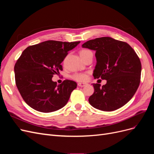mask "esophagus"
<instances>
[{
	"label": "esophagus",
	"instance_id": "obj_1",
	"mask_svg": "<svg viewBox=\"0 0 154 154\" xmlns=\"http://www.w3.org/2000/svg\"><path fill=\"white\" fill-rule=\"evenodd\" d=\"M87 85V83H78V85L79 86V87H84V86H85V85Z\"/></svg>",
	"mask_w": 154,
	"mask_h": 154
}]
</instances>
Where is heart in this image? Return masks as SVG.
Instances as JSON below:
<instances>
[{
  "mask_svg": "<svg viewBox=\"0 0 154 154\" xmlns=\"http://www.w3.org/2000/svg\"><path fill=\"white\" fill-rule=\"evenodd\" d=\"M92 53L90 50L87 49H83L80 51V55L81 57H84L88 53ZM72 78L74 80L78 82H85L88 79V74L85 72H80V73H75L72 75Z\"/></svg>",
  "mask_w": 154,
  "mask_h": 154,
  "instance_id": "1",
  "label": "heart"
}]
</instances>
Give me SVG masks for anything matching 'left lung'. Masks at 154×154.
I'll return each instance as SVG.
<instances>
[{"mask_svg":"<svg viewBox=\"0 0 154 154\" xmlns=\"http://www.w3.org/2000/svg\"><path fill=\"white\" fill-rule=\"evenodd\" d=\"M82 47L96 51L93 76L106 80L102 87L93 83L94 92L89 103L103 111H113L127 103L141 81V63L135 51L127 42L110 37L90 40Z\"/></svg>","mask_w":154,"mask_h":154,"instance_id":"obj_1","label":"left lung"}]
</instances>
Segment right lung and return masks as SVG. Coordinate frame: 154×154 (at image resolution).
<instances>
[{
  "instance_id": "1",
  "label": "right lung",
  "mask_w": 154,
  "mask_h": 154,
  "mask_svg": "<svg viewBox=\"0 0 154 154\" xmlns=\"http://www.w3.org/2000/svg\"><path fill=\"white\" fill-rule=\"evenodd\" d=\"M80 42L48 40L23 51L14 67L15 83L23 100L31 108L51 112L67 104L76 83L66 80L57 85L52 78L62 71L61 63Z\"/></svg>"
}]
</instances>
